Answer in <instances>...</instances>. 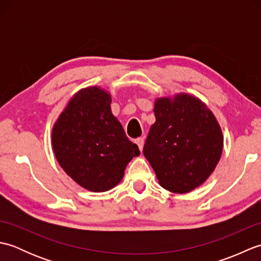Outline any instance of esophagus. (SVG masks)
<instances>
[{
    "label": "esophagus",
    "mask_w": 261,
    "mask_h": 261,
    "mask_svg": "<svg viewBox=\"0 0 261 261\" xmlns=\"http://www.w3.org/2000/svg\"><path fill=\"white\" fill-rule=\"evenodd\" d=\"M135 142L137 143L138 147H139L140 151H142V149H143V145H145V139H143V138H138V139H136V140H135Z\"/></svg>",
    "instance_id": "34e87169"
}]
</instances>
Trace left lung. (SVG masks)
Wrapping results in <instances>:
<instances>
[{"label": "left lung", "instance_id": "obj_1", "mask_svg": "<svg viewBox=\"0 0 261 261\" xmlns=\"http://www.w3.org/2000/svg\"><path fill=\"white\" fill-rule=\"evenodd\" d=\"M156 122L150 126L143 154L159 185L185 194L205 182L219 164L223 135L207 105L186 93L154 99Z\"/></svg>", "mask_w": 261, "mask_h": 261}]
</instances>
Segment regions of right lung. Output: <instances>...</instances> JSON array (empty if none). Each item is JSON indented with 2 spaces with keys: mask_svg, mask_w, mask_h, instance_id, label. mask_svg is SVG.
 I'll return each mask as SVG.
<instances>
[{
  "mask_svg": "<svg viewBox=\"0 0 261 261\" xmlns=\"http://www.w3.org/2000/svg\"><path fill=\"white\" fill-rule=\"evenodd\" d=\"M111 94L99 86L75 93L55 122L51 146L60 167L81 187L107 192L122 180L140 151L111 111Z\"/></svg>",
  "mask_w": 261,
  "mask_h": 261,
  "instance_id": "1",
  "label": "right lung"
}]
</instances>
